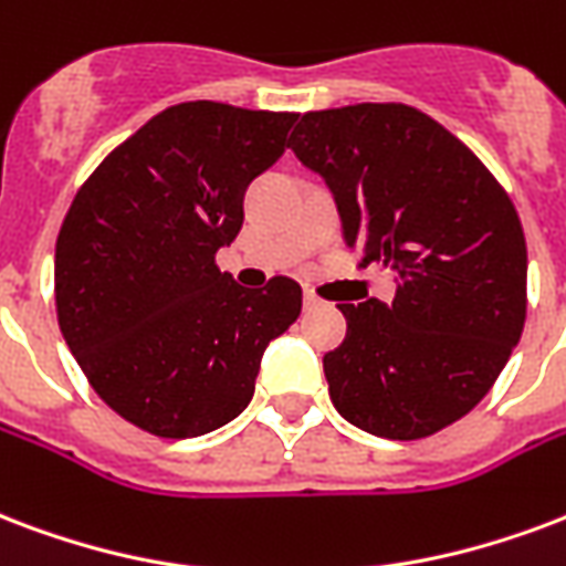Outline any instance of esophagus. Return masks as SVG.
Here are the masks:
<instances>
[{"label":"esophagus","instance_id":"1","mask_svg":"<svg viewBox=\"0 0 566 566\" xmlns=\"http://www.w3.org/2000/svg\"><path fill=\"white\" fill-rule=\"evenodd\" d=\"M318 304H322V298H318L316 292H310V289H304V307L313 310V307H318Z\"/></svg>","mask_w":566,"mask_h":566}]
</instances>
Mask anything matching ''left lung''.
Listing matches in <instances>:
<instances>
[{"label": "left lung", "instance_id": "8db88e82", "mask_svg": "<svg viewBox=\"0 0 566 566\" xmlns=\"http://www.w3.org/2000/svg\"><path fill=\"white\" fill-rule=\"evenodd\" d=\"M334 193L343 238L399 277L390 304H337L334 409L379 439L432 436L490 394L525 325L528 250L504 187L406 104L304 113L289 139Z\"/></svg>", "mask_w": 566, "mask_h": 566}]
</instances>
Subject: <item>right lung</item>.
Here are the masks:
<instances>
[{
    "mask_svg": "<svg viewBox=\"0 0 566 566\" xmlns=\"http://www.w3.org/2000/svg\"><path fill=\"white\" fill-rule=\"evenodd\" d=\"M295 118L169 106L109 151L67 208L59 328L97 397L151 436L193 439L238 418L268 343L301 316L295 280L244 289L214 265Z\"/></svg>",
    "mask_w": 566,
    "mask_h": 566,
    "instance_id": "1",
    "label": "right lung"
}]
</instances>
